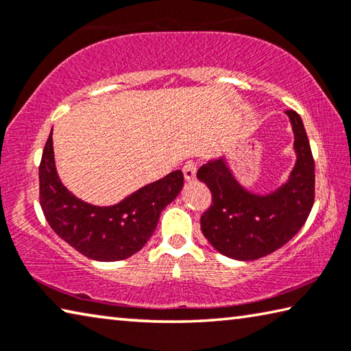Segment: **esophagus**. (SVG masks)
Wrapping results in <instances>:
<instances>
[{
	"mask_svg": "<svg viewBox=\"0 0 351 351\" xmlns=\"http://www.w3.org/2000/svg\"><path fill=\"white\" fill-rule=\"evenodd\" d=\"M182 173H184V178H186L187 181L195 180V176H197V164L192 162V161L186 162V164H184V167H182Z\"/></svg>",
	"mask_w": 351,
	"mask_h": 351,
	"instance_id": "1",
	"label": "esophagus"
}]
</instances>
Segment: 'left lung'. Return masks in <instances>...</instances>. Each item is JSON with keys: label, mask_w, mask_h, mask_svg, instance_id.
I'll use <instances>...</instances> for the list:
<instances>
[{"label": "left lung", "mask_w": 351, "mask_h": 351, "mask_svg": "<svg viewBox=\"0 0 351 351\" xmlns=\"http://www.w3.org/2000/svg\"><path fill=\"white\" fill-rule=\"evenodd\" d=\"M297 161L289 181L269 195L243 189L223 159L201 165L197 178L209 187L212 203L201 217V230L226 257L257 260L293 239L314 204V159L304 122L288 110Z\"/></svg>", "instance_id": "obj_1"}]
</instances>
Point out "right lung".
I'll return each instance as SVG.
<instances>
[{
  "label": "right lung",
  "instance_id": "obj_1",
  "mask_svg": "<svg viewBox=\"0 0 351 351\" xmlns=\"http://www.w3.org/2000/svg\"><path fill=\"white\" fill-rule=\"evenodd\" d=\"M38 180L40 206L52 230L88 258L117 261L132 257L150 240L159 213L181 192L184 175L181 170L171 171L119 204L91 206L75 198L58 180L51 133L41 156Z\"/></svg>",
  "mask_w": 351,
  "mask_h": 351
}]
</instances>
